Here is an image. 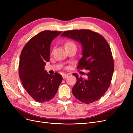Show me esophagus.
I'll return each instance as SVG.
<instances>
[{"instance_id":"obj_1","label":"esophagus","mask_w":133,"mask_h":133,"mask_svg":"<svg viewBox=\"0 0 133 133\" xmlns=\"http://www.w3.org/2000/svg\"><path fill=\"white\" fill-rule=\"evenodd\" d=\"M68 75L66 74H64L63 75V79L66 78L68 77Z\"/></svg>"}]
</instances>
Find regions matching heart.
I'll return each instance as SVG.
<instances>
[{
	"instance_id": "heart-1",
	"label": "heart",
	"mask_w": 133,
	"mask_h": 133,
	"mask_svg": "<svg viewBox=\"0 0 133 133\" xmlns=\"http://www.w3.org/2000/svg\"><path fill=\"white\" fill-rule=\"evenodd\" d=\"M75 46V45L73 42H70V41L66 42L65 44V46L68 47V46Z\"/></svg>"
}]
</instances>
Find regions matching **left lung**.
<instances>
[{"mask_svg": "<svg viewBox=\"0 0 133 133\" xmlns=\"http://www.w3.org/2000/svg\"><path fill=\"white\" fill-rule=\"evenodd\" d=\"M61 37L79 43L82 57L78 68L88 70L87 79L73 74L76 83L72 92L82 103L90 104L96 101L109 87L113 74L114 64L109 45L101 35L90 30L65 31Z\"/></svg>", "mask_w": 133, "mask_h": 133, "instance_id": "8db88e82", "label": "left lung"}]
</instances>
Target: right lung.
<instances>
[{
	"label": "right lung",
	"mask_w": 133,
	"mask_h": 133,
	"mask_svg": "<svg viewBox=\"0 0 133 133\" xmlns=\"http://www.w3.org/2000/svg\"><path fill=\"white\" fill-rule=\"evenodd\" d=\"M62 33L43 31L29 40L22 51L19 77L25 90L37 102L53 99L63 80L59 73L50 75L44 69L46 62H49L51 42Z\"/></svg>",
	"instance_id": "obj_1"
}]
</instances>
